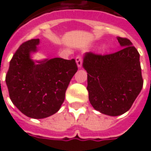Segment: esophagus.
Segmentation results:
<instances>
[{"label": "esophagus", "instance_id": "34e87169", "mask_svg": "<svg viewBox=\"0 0 151 151\" xmlns=\"http://www.w3.org/2000/svg\"><path fill=\"white\" fill-rule=\"evenodd\" d=\"M76 63H77V65L78 68H81L82 67V59L81 56H77L76 57Z\"/></svg>", "mask_w": 151, "mask_h": 151}]
</instances>
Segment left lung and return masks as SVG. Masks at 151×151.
I'll list each match as a JSON object with an SVG mask.
<instances>
[{
	"label": "left lung",
	"instance_id": "1",
	"mask_svg": "<svg viewBox=\"0 0 151 151\" xmlns=\"http://www.w3.org/2000/svg\"><path fill=\"white\" fill-rule=\"evenodd\" d=\"M117 40L121 50L108 55L86 52L82 63L87 72L91 104L111 116L129 111L143 86L137 50L126 38L117 37Z\"/></svg>",
	"mask_w": 151,
	"mask_h": 151
}]
</instances>
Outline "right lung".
I'll return each mask as SVG.
<instances>
[{
	"label": "right lung",
	"mask_w": 151,
	"mask_h": 151,
	"mask_svg": "<svg viewBox=\"0 0 151 151\" xmlns=\"http://www.w3.org/2000/svg\"><path fill=\"white\" fill-rule=\"evenodd\" d=\"M39 39L22 43L9 62L5 77L9 98L22 113L34 119L59 111L70 80L78 71L74 59L33 60Z\"/></svg>",
	"instance_id": "right-lung-1"
}]
</instances>
